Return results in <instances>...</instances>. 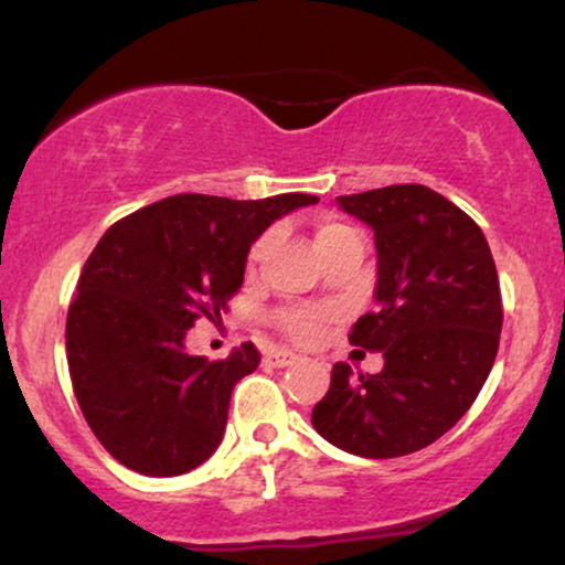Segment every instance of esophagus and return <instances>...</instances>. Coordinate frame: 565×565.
<instances>
[{
  "label": "esophagus",
  "instance_id": "1",
  "mask_svg": "<svg viewBox=\"0 0 565 565\" xmlns=\"http://www.w3.org/2000/svg\"><path fill=\"white\" fill-rule=\"evenodd\" d=\"M295 361H300V355L291 353V350H270V353H265L263 364L268 369H284L295 364Z\"/></svg>",
  "mask_w": 565,
  "mask_h": 565
}]
</instances>
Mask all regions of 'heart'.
Here are the masks:
<instances>
[{
  "label": "heart",
  "instance_id": "b5f03b06",
  "mask_svg": "<svg viewBox=\"0 0 565 565\" xmlns=\"http://www.w3.org/2000/svg\"><path fill=\"white\" fill-rule=\"evenodd\" d=\"M340 231H348V228H342L340 223H323L319 233H316V242H321V238H327V236H334V233H340ZM265 246H268V238H260L255 249H252V257H260L265 252ZM321 323H323L321 310H289V313L281 316V327L287 329L295 340H302V342L316 340L321 332Z\"/></svg>",
  "mask_w": 565,
  "mask_h": 565
}]
</instances>
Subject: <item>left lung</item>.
Listing matches in <instances>:
<instances>
[{"label":"left lung","mask_w":565,"mask_h":565,"mask_svg":"<svg viewBox=\"0 0 565 565\" xmlns=\"http://www.w3.org/2000/svg\"><path fill=\"white\" fill-rule=\"evenodd\" d=\"M374 231V313L350 342L382 350L380 374L334 364L313 427L366 459L419 451L449 433L481 393L502 332L497 265L483 231L427 185H387L337 196Z\"/></svg>","instance_id":"obj_1"}]
</instances>
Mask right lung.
Wrapping results in <instances>:
<instances>
[{"label": "right lung", "mask_w": 565, "mask_h": 565, "mask_svg": "<svg viewBox=\"0 0 565 565\" xmlns=\"http://www.w3.org/2000/svg\"><path fill=\"white\" fill-rule=\"evenodd\" d=\"M319 196L233 201L178 193L103 233L68 308L66 355L84 419L129 470L170 478L223 440L233 385L260 364L252 342L228 359L188 353L199 316H217L244 284L249 246Z\"/></svg>", "instance_id": "right-lung-1"}]
</instances>
